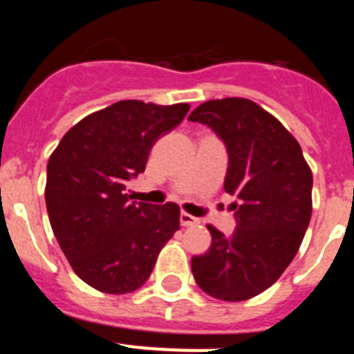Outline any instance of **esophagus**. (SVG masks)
Wrapping results in <instances>:
<instances>
[{
  "label": "esophagus",
  "instance_id": "1",
  "mask_svg": "<svg viewBox=\"0 0 354 354\" xmlns=\"http://www.w3.org/2000/svg\"><path fill=\"white\" fill-rule=\"evenodd\" d=\"M196 223H198V218L187 214V212H180V225H183V227H192V225Z\"/></svg>",
  "mask_w": 354,
  "mask_h": 354
}]
</instances>
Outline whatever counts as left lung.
Segmentation results:
<instances>
[{"instance_id":"left-lung-1","label":"left lung","mask_w":354,"mask_h":354,"mask_svg":"<svg viewBox=\"0 0 354 354\" xmlns=\"http://www.w3.org/2000/svg\"><path fill=\"white\" fill-rule=\"evenodd\" d=\"M189 120L225 142V192L239 198L232 236L207 225L211 248L192 259L193 277L212 298L245 301L273 286L298 253L312 216V170L282 122L250 99L207 101Z\"/></svg>"}]
</instances>
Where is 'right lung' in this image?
I'll use <instances>...</instances> for the list:
<instances>
[{
    "mask_svg": "<svg viewBox=\"0 0 354 354\" xmlns=\"http://www.w3.org/2000/svg\"><path fill=\"white\" fill-rule=\"evenodd\" d=\"M189 104L118 101L65 133L48 162L46 205L56 241L84 283L106 294L140 289L179 230L174 202H131L126 184L145 170L161 134Z\"/></svg>",
    "mask_w": 354,
    "mask_h": 354,
    "instance_id": "right-lung-1",
    "label": "right lung"
}]
</instances>
